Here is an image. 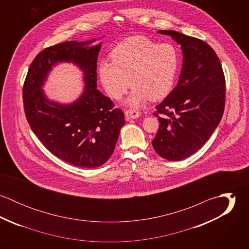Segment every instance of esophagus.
<instances>
[{"instance_id":"34e87169","label":"esophagus","mask_w":249,"mask_h":249,"mask_svg":"<svg viewBox=\"0 0 249 249\" xmlns=\"http://www.w3.org/2000/svg\"><path fill=\"white\" fill-rule=\"evenodd\" d=\"M125 117L127 120H132V119H137L140 117V112L136 110H126L124 112Z\"/></svg>"}]
</instances>
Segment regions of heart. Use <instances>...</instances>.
Segmentation results:
<instances>
[{"label":"heart","mask_w":249,"mask_h":249,"mask_svg":"<svg viewBox=\"0 0 249 249\" xmlns=\"http://www.w3.org/2000/svg\"><path fill=\"white\" fill-rule=\"evenodd\" d=\"M111 60L99 65L102 85L114 100H120L130 85L132 91L124 101L127 107L137 108L148 100H161L175 84L178 55L170 44L159 45L143 36H131L115 47Z\"/></svg>","instance_id":"heart-1"}]
</instances>
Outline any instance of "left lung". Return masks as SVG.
<instances>
[{
	"mask_svg": "<svg viewBox=\"0 0 249 249\" xmlns=\"http://www.w3.org/2000/svg\"><path fill=\"white\" fill-rule=\"evenodd\" d=\"M180 45L183 59L178 84L159 104L160 123L152 146L163 158L180 161L196 152L218 125L225 104V78L213 49L176 31H158ZM158 113H163L160 117Z\"/></svg>",
	"mask_w": 249,
	"mask_h": 249,
	"instance_id": "1",
	"label": "left lung"
}]
</instances>
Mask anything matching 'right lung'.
<instances>
[{
	"mask_svg": "<svg viewBox=\"0 0 249 249\" xmlns=\"http://www.w3.org/2000/svg\"><path fill=\"white\" fill-rule=\"evenodd\" d=\"M97 40L45 49L31 64L23 88L26 117L38 139L56 157L85 169L101 167L110 158L125 123L124 112L97 89L102 48ZM61 63H71L83 72L84 91L68 104L50 100L42 90L50 71Z\"/></svg>",
	"mask_w": 249,
	"mask_h": 249,
	"instance_id": "1",
	"label": "right lung"
}]
</instances>
